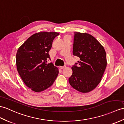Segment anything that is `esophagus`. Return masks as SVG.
Here are the masks:
<instances>
[{
	"instance_id": "obj_1",
	"label": "esophagus",
	"mask_w": 124,
	"mask_h": 124,
	"mask_svg": "<svg viewBox=\"0 0 124 124\" xmlns=\"http://www.w3.org/2000/svg\"><path fill=\"white\" fill-rule=\"evenodd\" d=\"M65 67H66L65 66H59V68H60V69H64V68H65Z\"/></svg>"
}]
</instances>
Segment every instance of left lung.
I'll use <instances>...</instances> for the list:
<instances>
[{
	"mask_svg": "<svg viewBox=\"0 0 124 124\" xmlns=\"http://www.w3.org/2000/svg\"><path fill=\"white\" fill-rule=\"evenodd\" d=\"M73 55L80 58L78 65L72 66L69 78L71 86L86 93L94 89L101 82L107 66L104 47L94 37L87 33L74 32Z\"/></svg>",
	"mask_w": 124,
	"mask_h": 124,
	"instance_id": "8db88e82",
	"label": "left lung"
}]
</instances>
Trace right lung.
Wrapping results in <instances>:
<instances>
[{
	"label": "right lung",
	"instance_id": "obj_1",
	"mask_svg": "<svg viewBox=\"0 0 124 124\" xmlns=\"http://www.w3.org/2000/svg\"><path fill=\"white\" fill-rule=\"evenodd\" d=\"M59 34L39 32L32 35L21 46L16 54L18 72L25 85L35 92L52 86L59 69L53 63L47 64L53 40Z\"/></svg>",
	"mask_w": 124,
	"mask_h": 124
}]
</instances>
